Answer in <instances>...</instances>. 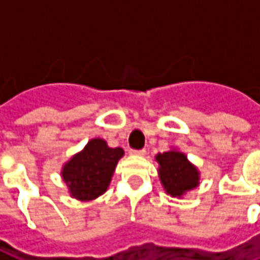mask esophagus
<instances>
[{
    "label": "esophagus",
    "mask_w": 260,
    "mask_h": 260,
    "mask_svg": "<svg viewBox=\"0 0 260 260\" xmlns=\"http://www.w3.org/2000/svg\"><path fill=\"white\" fill-rule=\"evenodd\" d=\"M129 154H132V156H145L146 150L145 149H142V150H129Z\"/></svg>",
    "instance_id": "1"
}]
</instances>
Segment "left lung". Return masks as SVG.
<instances>
[{"instance_id": "left-lung-1", "label": "left lung", "mask_w": 260, "mask_h": 260, "mask_svg": "<svg viewBox=\"0 0 260 260\" xmlns=\"http://www.w3.org/2000/svg\"><path fill=\"white\" fill-rule=\"evenodd\" d=\"M154 158L158 164V178L167 195L181 199L201 184V173L188 160L185 153L171 149L158 153Z\"/></svg>"}]
</instances>
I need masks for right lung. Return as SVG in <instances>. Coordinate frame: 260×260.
Segmentation results:
<instances>
[{
  "mask_svg": "<svg viewBox=\"0 0 260 260\" xmlns=\"http://www.w3.org/2000/svg\"><path fill=\"white\" fill-rule=\"evenodd\" d=\"M121 147H110L102 138H93L80 152L62 166L61 177L71 198L80 202L94 201L107 191L118 160Z\"/></svg>",
  "mask_w": 260,
  "mask_h": 260,
  "instance_id": "add662e5",
  "label": "right lung"
}]
</instances>
